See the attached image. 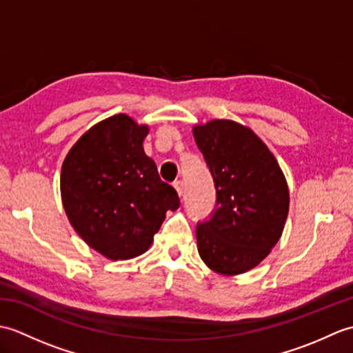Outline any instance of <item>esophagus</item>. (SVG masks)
Returning a JSON list of instances; mask_svg holds the SVG:
<instances>
[{"label": "esophagus", "mask_w": 353, "mask_h": 353, "mask_svg": "<svg viewBox=\"0 0 353 353\" xmlns=\"http://www.w3.org/2000/svg\"><path fill=\"white\" fill-rule=\"evenodd\" d=\"M174 188H176V191H177V194L179 196H183V192H185V188H183V182L182 181H177V182H174Z\"/></svg>", "instance_id": "obj_1"}]
</instances>
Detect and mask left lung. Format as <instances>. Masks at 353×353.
I'll return each mask as SVG.
<instances>
[{"instance_id":"8db88e82","label":"left lung","mask_w":353,"mask_h":353,"mask_svg":"<svg viewBox=\"0 0 353 353\" xmlns=\"http://www.w3.org/2000/svg\"><path fill=\"white\" fill-rule=\"evenodd\" d=\"M215 185L211 219L197 223V249L221 274L249 272L279 241L290 192L276 157L250 129L229 119L194 127Z\"/></svg>"}]
</instances>
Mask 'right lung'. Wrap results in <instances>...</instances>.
I'll use <instances>...</instances> for the list:
<instances>
[{"label":"right lung","mask_w":353,"mask_h":353,"mask_svg":"<svg viewBox=\"0 0 353 353\" xmlns=\"http://www.w3.org/2000/svg\"><path fill=\"white\" fill-rule=\"evenodd\" d=\"M148 127L119 114L95 124L62 165L65 212L88 245L109 259L144 253L181 200L144 153Z\"/></svg>","instance_id":"right-lung-1"}]
</instances>
